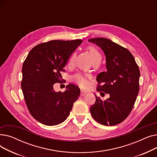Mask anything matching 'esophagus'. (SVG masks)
I'll list each match as a JSON object with an SVG mask.
<instances>
[{
	"mask_svg": "<svg viewBox=\"0 0 157 157\" xmlns=\"http://www.w3.org/2000/svg\"><path fill=\"white\" fill-rule=\"evenodd\" d=\"M86 94V92L83 91V90H81V96H84V95H85Z\"/></svg>",
	"mask_w": 157,
	"mask_h": 157,
	"instance_id": "obj_1",
	"label": "esophagus"
}]
</instances>
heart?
<instances>
[{
  "instance_id": "b5f03b06",
  "label": "heart",
  "mask_w": 157,
  "mask_h": 157,
  "mask_svg": "<svg viewBox=\"0 0 157 157\" xmlns=\"http://www.w3.org/2000/svg\"><path fill=\"white\" fill-rule=\"evenodd\" d=\"M86 49L88 52L90 58H91L92 61L95 60L97 59H98V58H101L100 53H98V52L94 47L90 46L87 47ZM75 56H76V55L73 54L72 56L71 57V59L69 61V63H68V66L69 67H71L72 66L74 59H75ZM72 79L77 85H78L81 88H85L88 87V81L87 80V78H86V76H84L83 74H80V73L76 74L72 77Z\"/></svg>"
}]
</instances>
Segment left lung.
I'll list each match as a JSON object with an SVG mask.
<instances>
[{"label":"left lung","mask_w":157,"mask_h":157,"mask_svg":"<svg viewBox=\"0 0 157 157\" xmlns=\"http://www.w3.org/2000/svg\"><path fill=\"white\" fill-rule=\"evenodd\" d=\"M88 41L99 46L105 56L107 71L98 74L97 90L101 94L110 95L104 101L95 95L96 101L90 108V113L102 125H117L127 118L136 101L139 90V69L133 55L125 48L103 37Z\"/></svg>","instance_id":"8db88e82"}]
</instances>
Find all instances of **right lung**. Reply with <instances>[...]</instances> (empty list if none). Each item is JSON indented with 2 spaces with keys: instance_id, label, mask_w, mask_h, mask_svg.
I'll use <instances>...</instances> for the list:
<instances>
[{
  "instance_id": "add662e5",
  "label": "right lung",
  "mask_w": 157,
  "mask_h": 157,
  "mask_svg": "<svg viewBox=\"0 0 157 157\" xmlns=\"http://www.w3.org/2000/svg\"><path fill=\"white\" fill-rule=\"evenodd\" d=\"M82 40H53L39 44L28 54L22 67L21 90L30 113L39 122L52 126L67 119L80 89L69 84L63 92L53 85L62 81L61 72Z\"/></svg>"
}]
</instances>
